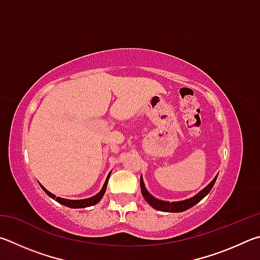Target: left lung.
<instances>
[{
	"instance_id": "obj_1",
	"label": "left lung",
	"mask_w": 260,
	"mask_h": 260,
	"mask_svg": "<svg viewBox=\"0 0 260 260\" xmlns=\"http://www.w3.org/2000/svg\"><path fill=\"white\" fill-rule=\"evenodd\" d=\"M218 175H215V178L211 181L208 186H206L203 190H201L199 193H196L195 196L191 197V199L184 200V201H180V202H165V201H160L153 197L152 195L149 193V191L146 189V186H144L142 175L140 178V186H141V192L144 197V200L147 201V203L149 205H151L153 209H156L158 211H162V212H182V211H186L188 209L192 208L193 205L199 203L204 197L208 195L210 192L211 189L214 186L215 180H217Z\"/></svg>"
}]
</instances>
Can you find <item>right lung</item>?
<instances>
[{
  "instance_id": "add662e5",
  "label": "right lung",
  "mask_w": 260,
  "mask_h": 260,
  "mask_svg": "<svg viewBox=\"0 0 260 260\" xmlns=\"http://www.w3.org/2000/svg\"><path fill=\"white\" fill-rule=\"evenodd\" d=\"M110 174H111V173H109L108 178H107V180H105V182L103 184L102 189H101V191L99 193H96L95 196L90 197V199H86V200H65V199H61V197H56L54 193L48 191L45 187L41 186V184H40V186H41L43 190H45V192L48 193V196L51 197V199L55 200L56 202H58L59 204L65 205V206H68V208H71V209H83V208H88V206L95 205L96 203H99V202L102 200V197L104 196V193H105V190H107V186H108Z\"/></svg>"
}]
</instances>
